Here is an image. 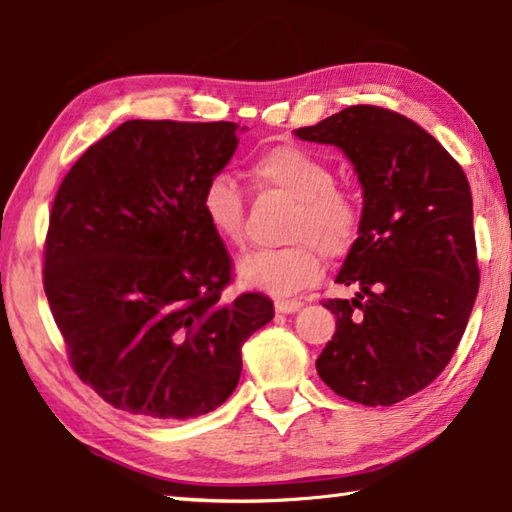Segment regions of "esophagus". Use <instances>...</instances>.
Wrapping results in <instances>:
<instances>
[{"instance_id":"1","label":"esophagus","mask_w":512,"mask_h":512,"mask_svg":"<svg viewBox=\"0 0 512 512\" xmlns=\"http://www.w3.org/2000/svg\"><path fill=\"white\" fill-rule=\"evenodd\" d=\"M302 302L300 300H277L275 302V311L277 313H295L300 309Z\"/></svg>"}]
</instances>
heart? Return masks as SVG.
I'll return each instance as SVG.
<instances>
[{"label":"heart","instance_id":"b5f03b06","mask_svg":"<svg viewBox=\"0 0 512 512\" xmlns=\"http://www.w3.org/2000/svg\"><path fill=\"white\" fill-rule=\"evenodd\" d=\"M259 188L295 201L284 239L291 246L262 250L239 264L248 288L291 295L320 280L324 255L340 259L356 246L362 224L358 199L336 183L331 165L295 143L273 145L250 163ZM201 212L210 230L232 248L246 244V201L228 174L210 176L201 192Z\"/></svg>","mask_w":512,"mask_h":512}]
</instances>
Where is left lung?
Segmentation results:
<instances>
[{"label":"left lung","instance_id":"8db88e82","mask_svg":"<svg viewBox=\"0 0 512 512\" xmlns=\"http://www.w3.org/2000/svg\"><path fill=\"white\" fill-rule=\"evenodd\" d=\"M295 136L340 147L365 194L336 277L358 293L324 302L336 333L315 369L347 401H405L448 365L479 291L470 183L434 136L385 107L353 105Z\"/></svg>","mask_w":512,"mask_h":512}]
</instances>
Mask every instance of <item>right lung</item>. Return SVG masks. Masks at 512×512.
I'll return each mask as SVG.
<instances>
[{"instance_id":"add662e5","label":"right lung","mask_w":512,"mask_h":512,"mask_svg":"<svg viewBox=\"0 0 512 512\" xmlns=\"http://www.w3.org/2000/svg\"><path fill=\"white\" fill-rule=\"evenodd\" d=\"M237 125L127 120L73 163L53 199L44 293L82 383L116 410L194 418L232 394L241 345L273 300L241 293L201 192Z\"/></svg>"}]
</instances>
